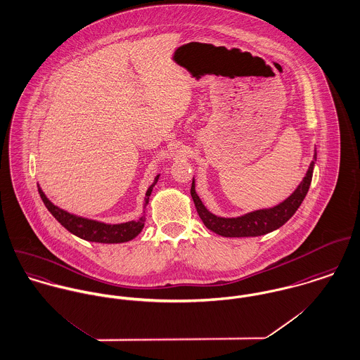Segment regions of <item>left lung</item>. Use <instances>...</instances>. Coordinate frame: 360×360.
<instances>
[{
    "label": "left lung",
    "mask_w": 360,
    "mask_h": 360,
    "mask_svg": "<svg viewBox=\"0 0 360 360\" xmlns=\"http://www.w3.org/2000/svg\"><path fill=\"white\" fill-rule=\"evenodd\" d=\"M316 161V150L314 155V160L309 164V168L301 181V184L297 186V189L287 198L279 202L278 205L269 207V208H259L247 214H243L240 217H218L207 210V207L202 204L196 192V182L195 176L192 181V189L191 195L195 201L196 210L199 212V217L210 231L214 233L224 236V238H254V236H262L269 232H274L283 226L298 210L301 202L305 199L314 175V167Z\"/></svg>",
    "instance_id": "left-lung-1"
}]
</instances>
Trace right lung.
Listing matches in <instances>:
<instances>
[{
    "instance_id": "obj_1",
    "label": "right lung",
    "mask_w": 360,
    "mask_h": 360,
    "mask_svg": "<svg viewBox=\"0 0 360 360\" xmlns=\"http://www.w3.org/2000/svg\"><path fill=\"white\" fill-rule=\"evenodd\" d=\"M159 176L160 175H158L155 178L153 184L146 191L142 215L136 221H128V222H122V224H106V222H101L96 219H89L85 217L72 214V212L55 205L42 192L40 185H37V186H39V193H40L41 199L44 201L45 207L65 229H68L75 236L86 240V241L113 244V243H125V241L135 239L142 232V229L145 226V221H146L145 210H146V205L149 204V198L152 195L155 185L159 181Z\"/></svg>"
}]
</instances>
